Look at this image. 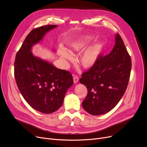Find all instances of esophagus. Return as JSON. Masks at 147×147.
Instances as JSON below:
<instances>
[{
	"instance_id": "34e87169",
	"label": "esophagus",
	"mask_w": 147,
	"mask_h": 147,
	"mask_svg": "<svg viewBox=\"0 0 147 147\" xmlns=\"http://www.w3.org/2000/svg\"><path fill=\"white\" fill-rule=\"evenodd\" d=\"M73 81H74V83H77L78 82H79V77L78 76H76V75H74V77H73Z\"/></svg>"
}]
</instances>
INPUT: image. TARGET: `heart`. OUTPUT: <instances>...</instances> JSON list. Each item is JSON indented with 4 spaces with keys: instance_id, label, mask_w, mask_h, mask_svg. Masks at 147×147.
Listing matches in <instances>:
<instances>
[{
    "instance_id": "obj_1",
    "label": "heart",
    "mask_w": 147,
    "mask_h": 147,
    "mask_svg": "<svg viewBox=\"0 0 147 147\" xmlns=\"http://www.w3.org/2000/svg\"><path fill=\"white\" fill-rule=\"evenodd\" d=\"M92 42V38L88 36L80 37L74 38L69 43V51L63 46L58 50V54L63 61H73L74 57L72 54L80 53L86 49ZM102 51V46L96 44L90 46L84 51L80 56L79 61L84 68H91L97 62Z\"/></svg>"
}]
</instances>
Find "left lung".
Wrapping results in <instances>:
<instances>
[{
    "instance_id": "left-lung-1",
    "label": "left lung",
    "mask_w": 147,
    "mask_h": 147,
    "mask_svg": "<svg viewBox=\"0 0 147 147\" xmlns=\"http://www.w3.org/2000/svg\"><path fill=\"white\" fill-rule=\"evenodd\" d=\"M111 52L100 55L96 64L82 74L80 83L88 89L82 102L86 112L93 115L105 114L115 107L124 95L129 80L131 58L121 36L115 34Z\"/></svg>"
}]
</instances>
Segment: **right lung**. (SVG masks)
Returning <instances> with one entry per match:
<instances>
[{
	"instance_id": "right-lung-1",
	"label": "right lung",
	"mask_w": 147,
	"mask_h": 147,
	"mask_svg": "<svg viewBox=\"0 0 147 147\" xmlns=\"http://www.w3.org/2000/svg\"><path fill=\"white\" fill-rule=\"evenodd\" d=\"M57 27L47 25L31 31L17 52L14 63L15 80L23 98L34 110L45 114L59 109L67 90L73 84L69 71L56 68L32 52L33 46Z\"/></svg>"
}]
</instances>
